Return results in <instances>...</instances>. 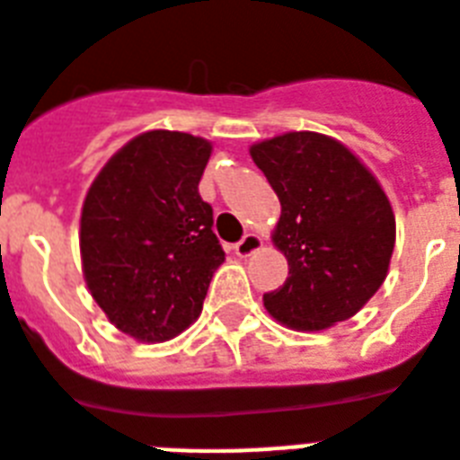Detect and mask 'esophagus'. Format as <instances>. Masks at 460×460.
I'll return each mask as SVG.
<instances>
[{
  "label": "esophagus",
  "instance_id": "esophagus-1",
  "mask_svg": "<svg viewBox=\"0 0 460 460\" xmlns=\"http://www.w3.org/2000/svg\"><path fill=\"white\" fill-rule=\"evenodd\" d=\"M262 246V239L258 237V234H244V237L239 239L237 244L233 246L234 249V253H237L239 258H246V256H251V253H256L258 249H261Z\"/></svg>",
  "mask_w": 460,
  "mask_h": 460
}]
</instances>
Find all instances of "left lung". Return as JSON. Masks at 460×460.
<instances>
[{"label":"left lung","instance_id":"8db88e82","mask_svg":"<svg viewBox=\"0 0 460 460\" xmlns=\"http://www.w3.org/2000/svg\"><path fill=\"white\" fill-rule=\"evenodd\" d=\"M281 202L272 239L288 279L265 309L296 331L351 319L384 284L395 244L386 192L344 144L319 132H286L251 146Z\"/></svg>","mask_w":460,"mask_h":460}]
</instances>
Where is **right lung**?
<instances>
[{
    "instance_id": "obj_1",
    "label": "right lung",
    "mask_w": 460,
    "mask_h": 460,
    "mask_svg": "<svg viewBox=\"0 0 460 460\" xmlns=\"http://www.w3.org/2000/svg\"><path fill=\"white\" fill-rule=\"evenodd\" d=\"M209 155L202 137L151 129L128 141L85 195V284L118 331L139 342L186 331L226 261L214 209L198 190Z\"/></svg>"
}]
</instances>
